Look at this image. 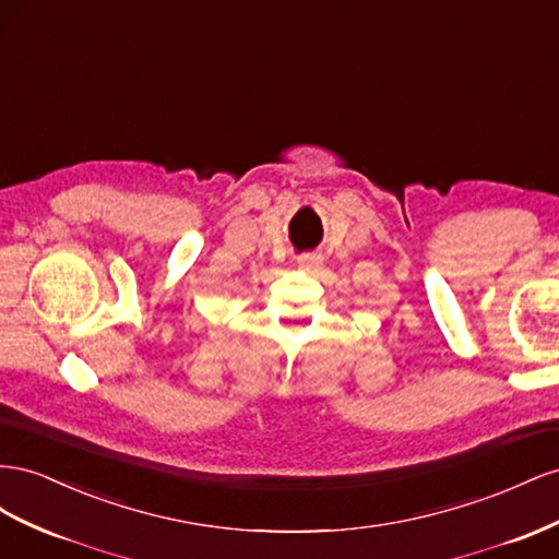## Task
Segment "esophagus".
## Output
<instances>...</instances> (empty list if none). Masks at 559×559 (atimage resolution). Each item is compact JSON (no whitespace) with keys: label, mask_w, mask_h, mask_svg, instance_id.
<instances>
[{"label":"esophagus","mask_w":559,"mask_h":559,"mask_svg":"<svg viewBox=\"0 0 559 559\" xmlns=\"http://www.w3.org/2000/svg\"><path fill=\"white\" fill-rule=\"evenodd\" d=\"M321 262H323V258L318 252H301L299 258H297V264L301 266V269H307V271H313V269H318L321 266Z\"/></svg>","instance_id":"1"}]
</instances>
